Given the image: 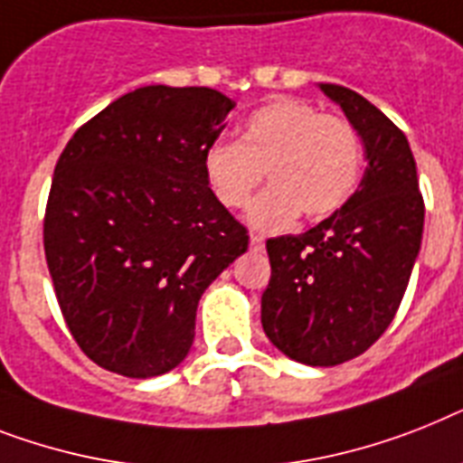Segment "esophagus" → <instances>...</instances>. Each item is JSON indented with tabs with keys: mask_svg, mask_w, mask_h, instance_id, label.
<instances>
[{
	"mask_svg": "<svg viewBox=\"0 0 463 463\" xmlns=\"http://www.w3.org/2000/svg\"><path fill=\"white\" fill-rule=\"evenodd\" d=\"M264 244H266V240L261 238V235H250V247L254 251H261L264 250Z\"/></svg>",
	"mask_w": 463,
	"mask_h": 463,
	"instance_id": "1",
	"label": "esophagus"
}]
</instances>
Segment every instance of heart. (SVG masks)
<instances>
[{"label":"heart","instance_id":"heart-1","mask_svg":"<svg viewBox=\"0 0 463 463\" xmlns=\"http://www.w3.org/2000/svg\"><path fill=\"white\" fill-rule=\"evenodd\" d=\"M356 128L304 99H273L254 109L240 140H216L204 152L206 185L225 209L250 204L264 175L270 187L250 209L264 231H283L299 216L328 219L347 204L362 178Z\"/></svg>","mask_w":463,"mask_h":463}]
</instances>
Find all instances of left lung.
<instances>
[{"instance_id": "8db88e82", "label": "left lung", "mask_w": 463, "mask_h": 463, "mask_svg": "<svg viewBox=\"0 0 463 463\" xmlns=\"http://www.w3.org/2000/svg\"><path fill=\"white\" fill-rule=\"evenodd\" d=\"M362 135L366 173L347 204L302 235L266 242L269 288L261 326L283 354L337 366L385 333L419 257L423 197L400 128L359 92L323 82Z\"/></svg>"}]
</instances>
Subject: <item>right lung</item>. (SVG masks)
I'll use <instances>...</instances> for the list:
<instances>
[{
  "label": "right lung",
  "mask_w": 463,
  "mask_h": 463,
  "mask_svg": "<svg viewBox=\"0 0 463 463\" xmlns=\"http://www.w3.org/2000/svg\"><path fill=\"white\" fill-rule=\"evenodd\" d=\"M235 101L146 85L82 123L56 161L44 257L63 321L97 366L152 378L194 340L199 297L247 251L206 185L204 152Z\"/></svg>",
  "instance_id": "1"
}]
</instances>
